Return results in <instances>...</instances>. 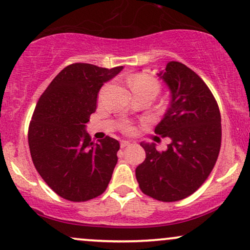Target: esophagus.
<instances>
[{"label":"esophagus","mask_w":250,"mask_h":250,"mask_svg":"<svg viewBox=\"0 0 250 250\" xmlns=\"http://www.w3.org/2000/svg\"><path fill=\"white\" fill-rule=\"evenodd\" d=\"M131 145V142H128V140H122L120 142V147L124 148V147H127V146Z\"/></svg>","instance_id":"1"}]
</instances>
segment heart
I'll list each match as a JSON object with an SVG mask.
<instances>
[{
  "mask_svg": "<svg viewBox=\"0 0 250 250\" xmlns=\"http://www.w3.org/2000/svg\"><path fill=\"white\" fill-rule=\"evenodd\" d=\"M127 84L128 86L131 87V90L133 91V93H139L144 92V91H147V92H152L155 96L160 89L159 82H158L153 76L145 72L134 73L133 76H131V77L128 78ZM124 128L125 131L127 132L132 131V126L130 125H125Z\"/></svg>",
  "mask_w": 250,
  "mask_h": 250,
  "instance_id": "b5f03b06",
  "label": "heart"
}]
</instances>
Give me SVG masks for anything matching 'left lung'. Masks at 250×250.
<instances>
[{
	"instance_id": "obj_1",
	"label": "left lung",
	"mask_w": 250,
	"mask_h": 250,
	"mask_svg": "<svg viewBox=\"0 0 250 250\" xmlns=\"http://www.w3.org/2000/svg\"><path fill=\"white\" fill-rule=\"evenodd\" d=\"M158 76L172 99L154 132L171 144L163 152L154 143L140 144L146 158L136 177L144 194L173 202L193 194L214 168L221 147V116L209 87L185 64L169 62Z\"/></svg>"
}]
</instances>
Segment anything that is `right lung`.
<instances>
[{
	"label": "right lung",
	"mask_w": 250,
	"mask_h": 250,
	"mask_svg": "<svg viewBox=\"0 0 250 250\" xmlns=\"http://www.w3.org/2000/svg\"><path fill=\"white\" fill-rule=\"evenodd\" d=\"M122 70L70 64L38 99L28 131L31 159L46 185L65 200L87 201L107 188L119 143L107 136L91 142L85 124L96 111L101 87Z\"/></svg>",
	"instance_id": "right-lung-1"
}]
</instances>
